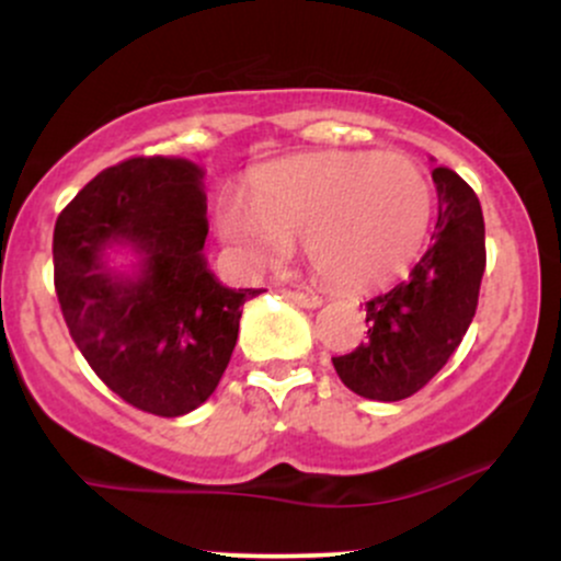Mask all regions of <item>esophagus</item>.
I'll return each mask as SVG.
<instances>
[{"instance_id": "1", "label": "esophagus", "mask_w": 561, "mask_h": 561, "mask_svg": "<svg viewBox=\"0 0 561 561\" xmlns=\"http://www.w3.org/2000/svg\"><path fill=\"white\" fill-rule=\"evenodd\" d=\"M287 298H293V300L298 302V306H302V308H319V306H321L319 295H313V293H300V289H289Z\"/></svg>"}]
</instances>
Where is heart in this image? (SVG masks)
<instances>
[{"label":"heart","instance_id":"heart-1","mask_svg":"<svg viewBox=\"0 0 561 561\" xmlns=\"http://www.w3.org/2000/svg\"><path fill=\"white\" fill-rule=\"evenodd\" d=\"M433 218V186L401 152H319L263 165L250 197L227 192L216 227L248 268L279 266L306 240L311 266L364 287L403 272Z\"/></svg>","mask_w":561,"mask_h":561}]
</instances>
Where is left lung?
<instances>
[{
	"label": "left lung",
	"mask_w": 561,
	"mask_h": 561,
	"mask_svg": "<svg viewBox=\"0 0 561 561\" xmlns=\"http://www.w3.org/2000/svg\"><path fill=\"white\" fill-rule=\"evenodd\" d=\"M433 182V244L409 279L366 300L369 340L332 358L345 388L369 401H403L420 392L448 364L478 311L485 274L480 199L450 169H435Z\"/></svg>",
	"instance_id": "obj_1"
}]
</instances>
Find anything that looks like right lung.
I'll use <instances>...</instances> for the list:
<instances>
[{
	"label": "right lung",
	"instance_id": "1",
	"mask_svg": "<svg viewBox=\"0 0 561 561\" xmlns=\"http://www.w3.org/2000/svg\"><path fill=\"white\" fill-rule=\"evenodd\" d=\"M203 171L179 158H128L57 216L55 293L94 375L134 409L182 416L208 401L237 345L242 302L208 272ZM113 241L142 253L134 280L101 261Z\"/></svg>",
	"mask_w": 561,
	"mask_h": 561
}]
</instances>
